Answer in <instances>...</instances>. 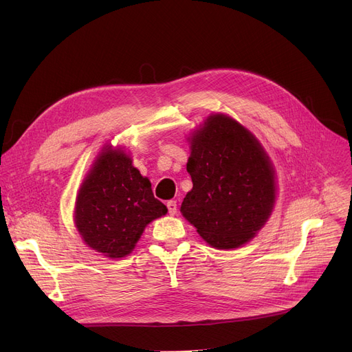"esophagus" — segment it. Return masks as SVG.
Masks as SVG:
<instances>
[{
  "instance_id": "esophagus-1",
  "label": "esophagus",
  "mask_w": 352,
  "mask_h": 352,
  "mask_svg": "<svg viewBox=\"0 0 352 352\" xmlns=\"http://www.w3.org/2000/svg\"><path fill=\"white\" fill-rule=\"evenodd\" d=\"M166 208H168V212L171 215H175L177 214V201L171 199V201L166 202Z\"/></svg>"
}]
</instances>
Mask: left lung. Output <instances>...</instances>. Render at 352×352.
<instances>
[{
    "label": "left lung",
    "mask_w": 352,
    "mask_h": 352,
    "mask_svg": "<svg viewBox=\"0 0 352 352\" xmlns=\"http://www.w3.org/2000/svg\"><path fill=\"white\" fill-rule=\"evenodd\" d=\"M187 171L192 190L181 212L210 245L236 248L265 224L275 202L274 170L241 124L211 116L191 138Z\"/></svg>",
    "instance_id": "obj_1"
}]
</instances>
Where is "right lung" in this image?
I'll list each match as a JSON object with an SVG mask.
<instances>
[{"instance_id": "obj_1", "label": "right lung", "mask_w": 352, "mask_h": 352, "mask_svg": "<svg viewBox=\"0 0 352 352\" xmlns=\"http://www.w3.org/2000/svg\"><path fill=\"white\" fill-rule=\"evenodd\" d=\"M166 211L131 158L107 148L80 188L76 226L87 245L105 256L121 258L134 250L146 224Z\"/></svg>"}]
</instances>
